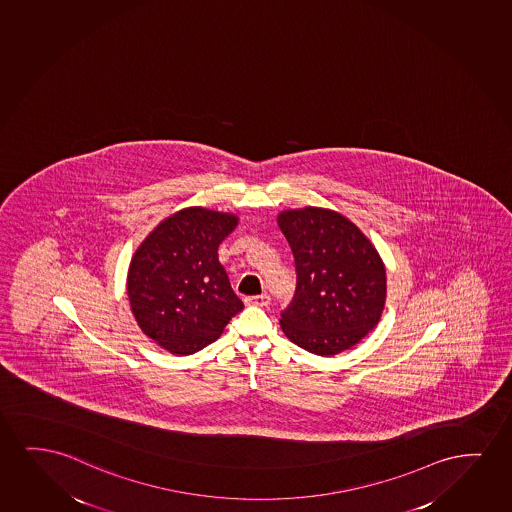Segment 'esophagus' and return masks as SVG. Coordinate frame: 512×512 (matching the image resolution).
<instances>
[{
	"label": "esophagus",
	"mask_w": 512,
	"mask_h": 512,
	"mask_svg": "<svg viewBox=\"0 0 512 512\" xmlns=\"http://www.w3.org/2000/svg\"><path fill=\"white\" fill-rule=\"evenodd\" d=\"M246 304L248 306H259V308H266L267 304L271 302V297L267 294L253 295V297H246Z\"/></svg>",
	"instance_id": "1"
}]
</instances>
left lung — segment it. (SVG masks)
Here are the masks:
<instances>
[{"label": "left lung", "instance_id": "1", "mask_svg": "<svg viewBox=\"0 0 512 512\" xmlns=\"http://www.w3.org/2000/svg\"><path fill=\"white\" fill-rule=\"evenodd\" d=\"M276 220L297 269L294 301L280 318L283 334L320 357L350 350L385 309L386 271L376 246L330 208L283 210Z\"/></svg>", "mask_w": 512, "mask_h": 512}]
</instances>
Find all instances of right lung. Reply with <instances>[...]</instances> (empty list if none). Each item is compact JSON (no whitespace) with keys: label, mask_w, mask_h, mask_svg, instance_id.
Returning a JSON list of instances; mask_svg holds the SVG:
<instances>
[{"label":"right lung","mask_w":512,"mask_h":512,"mask_svg":"<svg viewBox=\"0 0 512 512\" xmlns=\"http://www.w3.org/2000/svg\"><path fill=\"white\" fill-rule=\"evenodd\" d=\"M238 215L189 206L157 224L127 269V297L141 332L173 355H192L222 336L243 302L232 292L218 246Z\"/></svg>","instance_id":"add662e5"}]
</instances>
